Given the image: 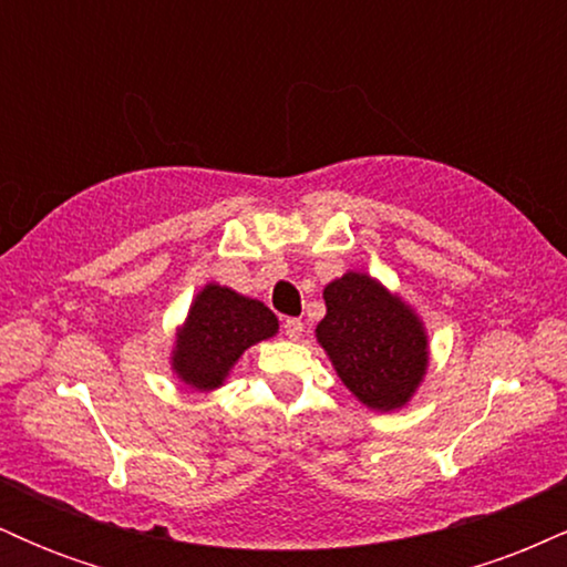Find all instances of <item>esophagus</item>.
Returning <instances> with one entry per match:
<instances>
[{
    "label": "esophagus",
    "instance_id": "34e87169",
    "mask_svg": "<svg viewBox=\"0 0 567 567\" xmlns=\"http://www.w3.org/2000/svg\"><path fill=\"white\" fill-rule=\"evenodd\" d=\"M282 330H285V336H288V338H292V341H296V338L303 333V322L298 320V317H288V320L282 322Z\"/></svg>",
    "mask_w": 567,
    "mask_h": 567
}]
</instances>
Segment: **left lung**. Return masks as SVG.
<instances>
[{
  "mask_svg": "<svg viewBox=\"0 0 567 567\" xmlns=\"http://www.w3.org/2000/svg\"><path fill=\"white\" fill-rule=\"evenodd\" d=\"M328 315L317 341L357 400L373 410L402 408L426 370V336L419 317L375 279L343 275L324 288Z\"/></svg>",
  "mask_w": 567,
  "mask_h": 567,
  "instance_id": "left-lung-1",
  "label": "left lung"
}]
</instances>
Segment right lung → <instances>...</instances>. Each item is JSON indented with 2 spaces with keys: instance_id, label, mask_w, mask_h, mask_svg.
<instances>
[{
  "instance_id": "obj_1",
  "label": "right lung",
  "mask_w": 567,
  "mask_h": 567,
  "mask_svg": "<svg viewBox=\"0 0 567 567\" xmlns=\"http://www.w3.org/2000/svg\"><path fill=\"white\" fill-rule=\"evenodd\" d=\"M275 333L277 317L261 301L220 285H207L188 311L173 368L178 379L194 389H216L247 347Z\"/></svg>"
}]
</instances>
